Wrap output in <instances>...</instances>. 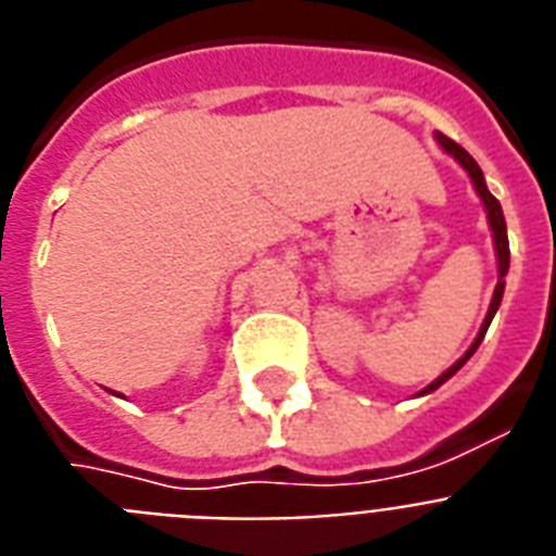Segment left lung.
<instances>
[{
	"mask_svg": "<svg viewBox=\"0 0 556 556\" xmlns=\"http://www.w3.org/2000/svg\"><path fill=\"white\" fill-rule=\"evenodd\" d=\"M435 141H438V147L444 149V152H446V155H450V157H455V161H458L460 169H464L466 175H469V180H472L475 191H478L480 203H483V208H486V220H489V228H492L494 256H497V286H494L492 302H489L486 319H483V325H480L478 336H475V342L469 344V350H466L464 356H460L458 362H455V365L450 367V370L441 372V376H438V379L432 381V384L424 387V390H421V393H418V395H427V393H432V390H438V387L444 384V381H450L452 376H455V372H458L460 367H464L466 362H469V358H472V353L480 348V342H483V336H486L489 325H492L494 314H497V307H501L503 291H506V279H503V277H506V274H508V235H506V217H503V208H501V203H497V198H494L492 191H489L486 177H483V172H480V166H478V163H475V157L469 155V152H466L464 147H458V143H455V141H450V138H446L444 132H435Z\"/></svg>",
	"mask_w": 556,
	"mask_h": 556,
	"instance_id": "left-lung-1",
	"label": "left lung"
}]
</instances>
